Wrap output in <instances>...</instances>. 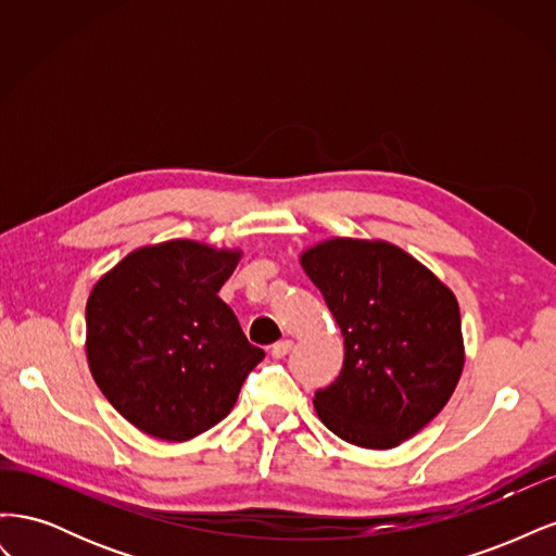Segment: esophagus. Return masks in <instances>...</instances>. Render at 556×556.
Listing matches in <instances>:
<instances>
[{"label": "esophagus", "mask_w": 556, "mask_h": 556, "mask_svg": "<svg viewBox=\"0 0 556 556\" xmlns=\"http://www.w3.org/2000/svg\"><path fill=\"white\" fill-rule=\"evenodd\" d=\"M294 348V343L292 341H288V339H285V341H278V343H274L271 345V357L274 359H282L285 355H290V350Z\"/></svg>", "instance_id": "obj_1"}]
</instances>
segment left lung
Masks as SVG:
<instances>
[{"mask_svg":"<svg viewBox=\"0 0 556 556\" xmlns=\"http://www.w3.org/2000/svg\"><path fill=\"white\" fill-rule=\"evenodd\" d=\"M301 266L343 333V368L313 406L339 439L401 445L443 410L464 368L459 304L425 264L387 241L329 239Z\"/></svg>","mask_w":556,"mask_h":556,"instance_id":"8db88e82","label":"left lung"}]
</instances>
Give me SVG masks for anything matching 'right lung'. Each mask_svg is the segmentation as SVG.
<instances>
[{
    "label": "right lung",
    "instance_id": "right-lung-1",
    "mask_svg": "<svg viewBox=\"0 0 556 556\" xmlns=\"http://www.w3.org/2000/svg\"><path fill=\"white\" fill-rule=\"evenodd\" d=\"M241 250L188 239L129 252L86 306V352L99 390L143 433L190 441L229 415L264 359L217 296Z\"/></svg>",
    "mask_w": 556,
    "mask_h": 556
}]
</instances>
